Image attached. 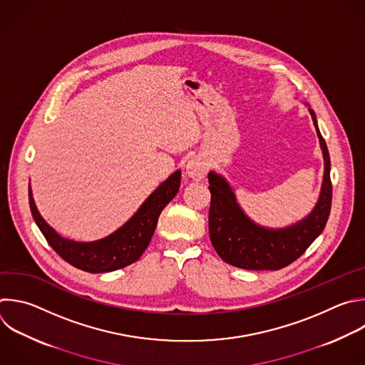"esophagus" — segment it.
Wrapping results in <instances>:
<instances>
[{
	"label": "esophagus",
	"mask_w": 365,
	"mask_h": 365,
	"mask_svg": "<svg viewBox=\"0 0 365 365\" xmlns=\"http://www.w3.org/2000/svg\"><path fill=\"white\" fill-rule=\"evenodd\" d=\"M207 173V163L200 156L192 158L185 166V176L190 180H202Z\"/></svg>",
	"instance_id": "obj_1"
}]
</instances>
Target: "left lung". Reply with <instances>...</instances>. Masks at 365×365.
<instances>
[{"instance_id":"obj_1","label":"left lung","mask_w":365,"mask_h":365,"mask_svg":"<svg viewBox=\"0 0 365 365\" xmlns=\"http://www.w3.org/2000/svg\"><path fill=\"white\" fill-rule=\"evenodd\" d=\"M308 106L324 158V178L314 209L301 220L285 227H267L254 222L240 207L229 182L209 172L212 195L209 235L217 255L229 265L251 271H278L298 259L324 230L332 202L331 162L321 136L315 111Z\"/></svg>"}]
</instances>
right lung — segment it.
Masks as SVG:
<instances>
[{"label": "right lung", "mask_w": 365, "mask_h": 365, "mask_svg": "<svg viewBox=\"0 0 365 365\" xmlns=\"http://www.w3.org/2000/svg\"><path fill=\"white\" fill-rule=\"evenodd\" d=\"M180 175V170L172 173L149 195L138 212L123 226H120L108 236L93 242H77L57 233L40 215L31 186L29 185L30 209L50 247L66 262L91 274L111 272L136 262L142 257L155 233L162 210L179 192Z\"/></svg>", "instance_id": "1"}]
</instances>
